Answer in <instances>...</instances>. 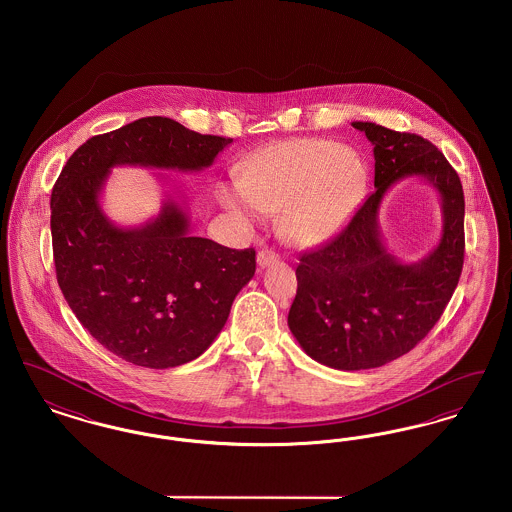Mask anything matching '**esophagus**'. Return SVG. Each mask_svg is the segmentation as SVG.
<instances>
[{
  "label": "esophagus",
  "instance_id": "obj_1",
  "mask_svg": "<svg viewBox=\"0 0 512 512\" xmlns=\"http://www.w3.org/2000/svg\"><path fill=\"white\" fill-rule=\"evenodd\" d=\"M280 259V255L276 253V251H272V249H261L259 253H257V265L261 268L268 267V265H272V263H276Z\"/></svg>",
  "mask_w": 512,
  "mask_h": 512
}]
</instances>
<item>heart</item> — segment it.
Masks as SVG:
<instances>
[{"mask_svg":"<svg viewBox=\"0 0 512 512\" xmlns=\"http://www.w3.org/2000/svg\"><path fill=\"white\" fill-rule=\"evenodd\" d=\"M361 159L334 140L303 138L251 155L240 185L220 190V203L240 215L278 213L282 234L299 247L322 244L351 217L365 192Z\"/></svg>","mask_w":512,"mask_h":512,"instance_id":"heart-1","label":"heart"}]
</instances>
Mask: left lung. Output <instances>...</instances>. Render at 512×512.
<instances>
[{"mask_svg": "<svg viewBox=\"0 0 512 512\" xmlns=\"http://www.w3.org/2000/svg\"><path fill=\"white\" fill-rule=\"evenodd\" d=\"M374 146V188L336 238L299 257L288 315L309 357L338 370L386 365L426 338L455 292L464 263V194L457 171L426 138L374 122H353ZM420 175L440 192L439 247L399 264L379 238L377 209L391 183Z\"/></svg>", "mask_w": 512, "mask_h": 512, "instance_id": "obj_1", "label": "left lung"}]
</instances>
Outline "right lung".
<instances>
[{
	"label": "right lung",
	"mask_w": 512,
	"mask_h": 512,
	"mask_svg": "<svg viewBox=\"0 0 512 512\" xmlns=\"http://www.w3.org/2000/svg\"><path fill=\"white\" fill-rule=\"evenodd\" d=\"M230 144L167 117H144L78 147L53 186L59 288L80 324L132 365L171 368L197 359L253 278L255 249L192 236L174 199L144 226L119 228L101 211L103 182L117 165L201 171Z\"/></svg>",
	"instance_id": "obj_1"
}]
</instances>
